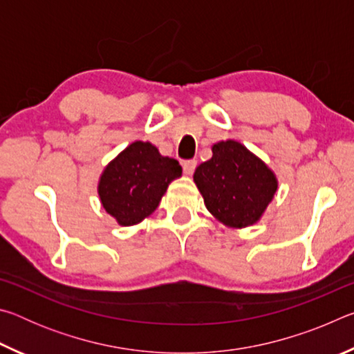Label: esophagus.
Segmentation results:
<instances>
[{
	"label": "esophagus",
	"mask_w": 354,
	"mask_h": 354,
	"mask_svg": "<svg viewBox=\"0 0 354 354\" xmlns=\"http://www.w3.org/2000/svg\"><path fill=\"white\" fill-rule=\"evenodd\" d=\"M196 169V160L195 159H187L183 162V170L185 175H192Z\"/></svg>",
	"instance_id": "esophagus-1"
}]
</instances>
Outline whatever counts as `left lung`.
I'll return each mask as SVG.
<instances>
[{
	"label": "left lung",
	"instance_id": "8db88e82",
	"mask_svg": "<svg viewBox=\"0 0 354 354\" xmlns=\"http://www.w3.org/2000/svg\"><path fill=\"white\" fill-rule=\"evenodd\" d=\"M194 179L207 211L232 227L256 223L278 187L273 171L234 140L215 143Z\"/></svg>",
	"mask_w": 354,
	"mask_h": 354
}]
</instances>
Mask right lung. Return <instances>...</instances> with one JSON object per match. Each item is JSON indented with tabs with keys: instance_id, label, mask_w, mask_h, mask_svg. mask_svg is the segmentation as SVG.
Segmentation results:
<instances>
[{
	"instance_id": "add662e5",
	"label": "right lung",
	"mask_w": 354,
	"mask_h": 354,
	"mask_svg": "<svg viewBox=\"0 0 354 354\" xmlns=\"http://www.w3.org/2000/svg\"><path fill=\"white\" fill-rule=\"evenodd\" d=\"M181 171L176 159L160 156L149 142H134L101 175V203L122 226L136 225L159 206L169 184Z\"/></svg>"
}]
</instances>
